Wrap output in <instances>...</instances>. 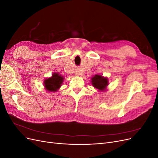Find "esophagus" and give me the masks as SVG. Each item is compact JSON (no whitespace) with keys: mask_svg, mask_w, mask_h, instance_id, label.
Segmentation results:
<instances>
[{"mask_svg":"<svg viewBox=\"0 0 158 158\" xmlns=\"http://www.w3.org/2000/svg\"><path fill=\"white\" fill-rule=\"evenodd\" d=\"M74 74H75L76 76H80V75L81 74V72H80V70H78V69L76 70H75V72H74Z\"/></svg>","mask_w":158,"mask_h":158,"instance_id":"obj_1","label":"esophagus"}]
</instances>
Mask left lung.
<instances>
[{
  "label": "left lung",
  "instance_id": "1",
  "mask_svg": "<svg viewBox=\"0 0 158 158\" xmlns=\"http://www.w3.org/2000/svg\"><path fill=\"white\" fill-rule=\"evenodd\" d=\"M91 83L98 91L104 92L106 91L109 85V80L107 77H104L101 74H95L91 78Z\"/></svg>",
  "mask_w": 158,
  "mask_h": 158
}]
</instances>
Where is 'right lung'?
I'll return each instance as SVG.
<instances>
[{
  "label": "right lung",
  "mask_w": 158,
  "mask_h": 158,
  "mask_svg": "<svg viewBox=\"0 0 158 158\" xmlns=\"http://www.w3.org/2000/svg\"><path fill=\"white\" fill-rule=\"evenodd\" d=\"M64 78L58 73H53L49 78H47L44 81V85L45 90L49 92H56L61 87Z\"/></svg>",
  "instance_id": "right-lung-1"
}]
</instances>
